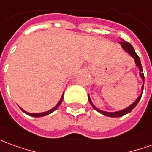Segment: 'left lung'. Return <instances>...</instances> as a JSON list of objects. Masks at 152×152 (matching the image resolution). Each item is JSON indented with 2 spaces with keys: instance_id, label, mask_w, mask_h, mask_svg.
<instances>
[{
  "instance_id": "left-lung-1",
  "label": "left lung",
  "mask_w": 152,
  "mask_h": 152,
  "mask_svg": "<svg viewBox=\"0 0 152 152\" xmlns=\"http://www.w3.org/2000/svg\"><path fill=\"white\" fill-rule=\"evenodd\" d=\"M121 42H119L120 43L121 47H122V48L124 49L126 53H128L130 56H132L133 59H134V61H135L136 66H137L139 68V72H140V76H141V78L142 79L143 84H142V92H141V94L139 95L138 97L137 98L135 101L133 102L132 104L127 107V108H125V109H122V110H119V111H116V112H106V111H103V110H100V109H99L96 106L94 105V104L92 103L91 99V97H90V95H89V102H90V104H91V106L94 108L96 111H98L99 113H100L103 115H104V116H108V117H111V118H118V117H122L125 115V114H127V113H130L132 109L135 108L137 104H138L139 100L141 99L142 98V91H143V87H144V74L142 73V64H141V61H140V58H139L138 56H137V54L136 53L135 50H134V48H133V47L132 46L131 44L128 42H125L124 40L121 39Z\"/></svg>"
}]
</instances>
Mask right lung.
I'll return each instance as SVG.
<instances>
[{
  "label": "right lung",
  "mask_w": 152,
  "mask_h": 152,
  "mask_svg": "<svg viewBox=\"0 0 152 152\" xmlns=\"http://www.w3.org/2000/svg\"><path fill=\"white\" fill-rule=\"evenodd\" d=\"M63 95H64V92H63V94L61 95V99H60V100L58 102V104H57V105L53 107V109H51L50 110H48V111H45V112H43V113H28V112H26V111H24V109H21L20 107V109L24 112V113H26V114H28L29 116H32V117H35V118H39V117H43V116H46V115H48V114H50L51 113H53V111H55L56 109H58V107L60 106V104H61V102H62V99H63Z\"/></svg>",
  "instance_id": "right-lung-1"
}]
</instances>
